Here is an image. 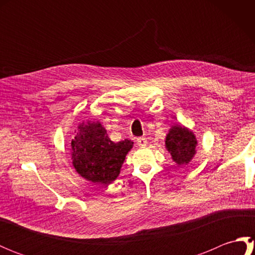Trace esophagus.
<instances>
[{"instance_id": "esophagus-1", "label": "esophagus", "mask_w": 255, "mask_h": 255, "mask_svg": "<svg viewBox=\"0 0 255 255\" xmlns=\"http://www.w3.org/2000/svg\"><path fill=\"white\" fill-rule=\"evenodd\" d=\"M137 144L139 145V147H144V145L147 144V138H144V137L137 138Z\"/></svg>"}]
</instances>
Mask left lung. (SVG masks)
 Masks as SVG:
<instances>
[{"mask_svg": "<svg viewBox=\"0 0 255 255\" xmlns=\"http://www.w3.org/2000/svg\"><path fill=\"white\" fill-rule=\"evenodd\" d=\"M197 140L193 131L186 127L172 126L166 134L165 148L173 161L178 165L188 164L196 153Z\"/></svg>", "mask_w": 255, "mask_h": 255, "instance_id": "left-lung-1", "label": "left lung"}]
</instances>
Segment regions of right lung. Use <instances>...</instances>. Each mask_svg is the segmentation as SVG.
I'll use <instances>...</instances> for the list:
<instances>
[{
	"label": "right lung",
	"mask_w": 255,
	"mask_h": 255,
	"mask_svg": "<svg viewBox=\"0 0 255 255\" xmlns=\"http://www.w3.org/2000/svg\"><path fill=\"white\" fill-rule=\"evenodd\" d=\"M132 145L128 139L113 142L99 122L82 123L71 141L72 164L85 180L108 185L119 175Z\"/></svg>",
	"instance_id": "add662e5"
}]
</instances>
